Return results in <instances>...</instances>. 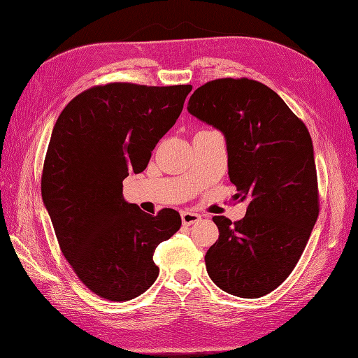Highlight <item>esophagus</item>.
<instances>
[{"mask_svg":"<svg viewBox=\"0 0 358 358\" xmlns=\"http://www.w3.org/2000/svg\"><path fill=\"white\" fill-rule=\"evenodd\" d=\"M180 216H182L183 225H191V224H194V222H197V221L201 220V215H199V213H196V212H192V210H183V212L180 213Z\"/></svg>","mask_w":358,"mask_h":358,"instance_id":"esophagus-1","label":"esophagus"}]
</instances>
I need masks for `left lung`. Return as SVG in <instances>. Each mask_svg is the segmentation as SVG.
Here are the masks:
<instances>
[{
  "label": "left lung",
  "mask_w": 358,
  "mask_h": 358,
  "mask_svg": "<svg viewBox=\"0 0 358 358\" xmlns=\"http://www.w3.org/2000/svg\"><path fill=\"white\" fill-rule=\"evenodd\" d=\"M188 112L224 134L236 199L248 200L241 221L213 216L220 237L206 268L229 294L266 296L296 267L318 218L310 134L275 91L245 78L204 83Z\"/></svg>",
  "instance_id": "left-lung-1"
}]
</instances>
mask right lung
Masks as SVG:
<instances>
[{
  "label": "right lung",
  "mask_w": 358,
  "mask_h": 358,
  "mask_svg": "<svg viewBox=\"0 0 358 358\" xmlns=\"http://www.w3.org/2000/svg\"><path fill=\"white\" fill-rule=\"evenodd\" d=\"M191 85L94 86L66 106L53 127L41 197L61 251L96 296L131 300L155 282V248L180 229V215H149L122 194L179 117Z\"/></svg>",
  "instance_id": "right-lung-1"
}]
</instances>
